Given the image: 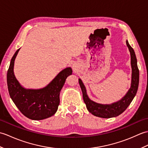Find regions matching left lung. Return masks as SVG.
Instances as JSON below:
<instances>
[{
  "label": "left lung",
  "mask_w": 148,
  "mask_h": 148,
  "mask_svg": "<svg viewBox=\"0 0 148 148\" xmlns=\"http://www.w3.org/2000/svg\"><path fill=\"white\" fill-rule=\"evenodd\" d=\"M127 45L130 50L131 55V65L132 69L131 87L125 96L119 101L110 105H103L91 100L86 94L85 86L79 79V83L83 92V97L87 109L90 112L97 117L109 118L116 117L123 112L136 96L139 81V71L137 64V58L133 48L127 40Z\"/></svg>",
  "instance_id": "obj_1"
}]
</instances>
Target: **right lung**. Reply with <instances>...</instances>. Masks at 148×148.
<instances>
[{
  "label": "right lung",
  "instance_id": "1",
  "mask_svg": "<svg viewBox=\"0 0 148 148\" xmlns=\"http://www.w3.org/2000/svg\"><path fill=\"white\" fill-rule=\"evenodd\" d=\"M20 49L11 58L8 71V87L12 101L24 116L34 120L46 119L55 114L60 103V92L67 77L72 74V69H64L48 86L39 90L25 89L14 75L16 56Z\"/></svg>",
  "mask_w": 148,
  "mask_h": 148
}]
</instances>
